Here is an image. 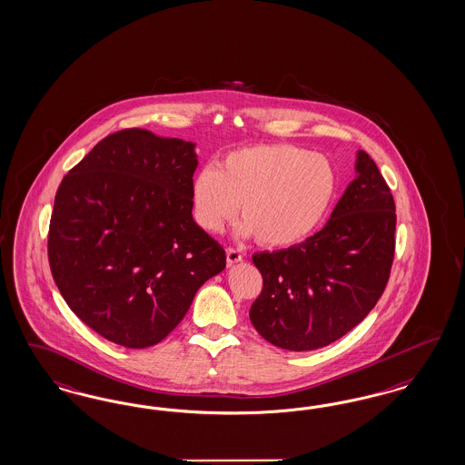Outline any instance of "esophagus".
Masks as SVG:
<instances>
[{
    "instance_id": "esophagus-1",
    "label": "esophagus",
    "mask_w": 465,
    "mask_h": 465,
    "mask_svg": "<svg viewBox=\"0 0 465 465\" xmlns=\"http://www.w3.org/2000/svg\"><path fill=\"white\" fill-rule=\"evenodd\" d=\"M242 261V252L241 251H237V249H226V262L232 266V264H237V262H241Z\"/></svg>"
}]
</instances>
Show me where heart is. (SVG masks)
I'll return each instance as SVG.
<instances>
[{"label": "heart", "mask_w": 465, "mask_h": 465, "mask_svg": "<svg viewBox=\"0 0 465 465\" xmlns=\"http://www.w3.org/2000/svg\"><path fill=\"white\" fill-rule=\"evenodd\" d=\"M337 191V168L326 156L297 145H249L193 176V218L220 232L241 204V235L289 247L320 228Z\"/></svg>", "instance_id": "obj_1"}]
</instances>
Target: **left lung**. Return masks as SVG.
<instances>
[{
	"mask_svg": "<svg viewBox=\"0 0 465 465\" xmlns=\"http://www.w3.org/2000/svg\"><path fill=\"white\" fill-rule=\"evenodd\" d=\"M395 203L376 163L357 151L355 178L330 220L302 243L252 256L262 292L249 318L274 347L316 351L349 333L381 297L395 252Z\"/></svg>",
	"mask_w": 465,
	"mask_h": 465,
	"instance_id": "left-lung-1",
	"label": "left lung"
}]
</instances>
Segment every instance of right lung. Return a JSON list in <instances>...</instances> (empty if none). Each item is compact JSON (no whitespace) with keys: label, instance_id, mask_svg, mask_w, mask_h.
Here are the masks:
<instances>
[{"label":"right lung","instance_id":"right-lung-1","mask_svg":"<svg viewBox=\"0 0 465 465\" xmlns=\"http://www.w3.org/2000/svg\"><path fill=\"white\" fill-rule=\"evenodd\" d=\"M195 144L125 128L97 143L54 197L48 256L64 302L127 349L160 343L226 266L193 218Z\"/></svg>","mask_w":465,"mask_h":465}]
</instances>
